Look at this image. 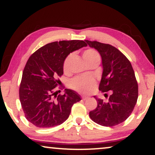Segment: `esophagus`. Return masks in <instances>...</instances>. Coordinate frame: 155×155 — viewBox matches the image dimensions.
Listing matches in <instances>:
<instances>
[{"label": "esophagus", "mask_w": 155, "mask_h": 155, "mask_svg": "<svg viewBox=\"0 0 155 155\" xmlns=\"http://www.w3.org/2000/svg\"><path fill=\"white\" fill-rule=\"evenodd\" d=\"M87 98H88V97L85 96V95H83V96H82V100H86Z\"/></svg>", "instance_id": "obj_1"}]
</instances>
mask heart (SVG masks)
Masks as SVG:
<instances>
[{
	"label": "heart",
	"mask_w": 155,
	"mask_h": 155,
	"mask_svg": "<svg viewBox=\"0 0 155 155\" xmlns=\"http://www.w3.org/2000/svg\"><path fill=\"white\" fill-rule=\"evenodd\" d=\"M72 57V54H70L66 59L64 60L63 64L64 70H68L69 63ZM83 58L86 62V63H90L92 62L100 61V55L96 50L93 48H88L85 50L83 54ZM94 85V80L90 77H76L71 81V86L78 92L83 93H89L93 89Z\"/></svg>",
	"instance_id": "1"
}]
</instances>
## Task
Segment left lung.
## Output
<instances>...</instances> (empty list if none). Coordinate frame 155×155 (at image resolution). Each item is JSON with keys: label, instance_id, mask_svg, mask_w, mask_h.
<instances>
[{"label": "left lung", "instance_id": "8db88e82", "mask_svg": "<svg viewBox=\"0 0 155 155\" xmlns=\"http://www.w3.org/2000/svg\"><path fill=\"white\" fill-rule=\"evenodd\" d=\"M85 41L101 57L103 71L99 90L111 92L107 101L94 96L97 106L89 115L100 125H117L128 118L137 104L138 91L134 71L129 60L117 48L97 41Z\"/></svg>", "mask_w": 155, "mask_h": 155}]
</instances>
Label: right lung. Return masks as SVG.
Wrapping results in <instances>:
<instances>
[{
  "mask_svg": "<svg viewBox=\"0 0 155 155\" xmlns=\"http://www.w3.org/2000/svg\"><path fill=\"white\" fill-rule=\"evenodd\" d=\"M83 40L48 43L28 60L19 88V99L25 117L40 128L59 125L68 118L74 104L80 100L77 92L64 89L63 95L55 87L63 74L64 60L70 53L86 47Z\"/></svg>",
  "mask_w": 155,
  "mask_h": 155,
  "instance_id": "right-lung-1",
  "label": "right lung"
}]
</instances>
